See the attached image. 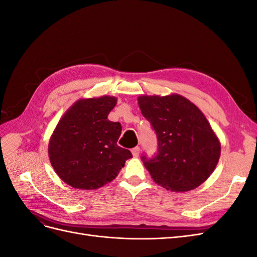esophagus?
I'll use <instances>...</instances> for the list:
<instances>
[{"label": "esophagus", "instance_id": "34e87169", "mask_svg": "<svg viewBox=\"0 0 257 257\" xmlns=\"http://www.w3.org/2000/svg\"><path fill=\"white\" fill-rule=\"evenodd\" d=\"M139 153H141V148L139 147H135L132 149V154H133L134 158H137L139 157Z\"/></svg>", "mask_w": 257, "mask_h": 257}]
</instances>
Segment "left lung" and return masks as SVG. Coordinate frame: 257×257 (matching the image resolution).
<instances>
[{"label":"left lung","mask_w":257,"mask_h":257,"mask_svg":"<svg viewBox=\"0 0 257 257\" xmlns=\"http://www.w3.org/2000/svg\"><path fill=\"white\" fill-rule=\"evenodd\" d=\"M138 104L158 139L157 153L142 155L153 180L173 192L205 182L219 162L221 146L203 112L178 94L139 96Z\"/></svg>","instance_id":"8db88e82"}]
</instances>
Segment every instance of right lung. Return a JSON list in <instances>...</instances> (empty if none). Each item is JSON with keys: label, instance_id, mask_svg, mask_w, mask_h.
Instances as JSON below:
<instances>
[{"label": "right lung", "instance_id": "add662e5", "mask_svg": "<svg viewBox=\"0 0 257 257\" xmlns=\"http://www.w3.org/2000/svg\"><path fill=\"white\" fill-rule=\"evenodd\" d=\"M116 98L81 99L62 116L51 136V165L68 185L95 190L110 182L131 159V151L116 145L121 124L107 119Z\"/></svg>", "mask_w": 257, "mask_h": 257}]
</instances>
